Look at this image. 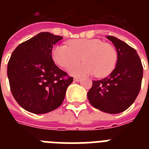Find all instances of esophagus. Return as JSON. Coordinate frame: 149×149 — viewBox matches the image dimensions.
<instances>
[{"label":"esophagus","instance_id":"esophagus-1","mask_svg":"<svg viewBox=\"0 0 149 149\" xmlns=\"http://www.w3.org/2000/svg\"><path fill=\"white\" fill-rule=\"evenodd\" d=\"M75 82H79L81 80V78H79V77H74V79H73Z\"/></svg>","mask_w":149,"mask_h":149}]
</instances>
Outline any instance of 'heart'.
Returning a JSON list of instances; mask_svg holds the SVG:
<instances>
[{
    "mask_svg": "<svg viewBox=\"0 0 149 149\" xmlns=\"http://www.w3.org/2000/svg\"><path fill=\"white\" fill-rule=\"evenodd\" d=\"M82 64L73 66L81 59ZM52 57L56 64L69 68L72 76L79 77L96 73L99 77L110 74L114 69L118 54L113 45L103 42L97 38H79L70 41L68 45H55L52 49Z\"/></svg>",
    "mask_w": 149,
    "mask_h": 149,
    "instance_id": "1",
    "label": "heart"
}]
</instances>
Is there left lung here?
Wrapping results in <instances>:
<instances>
[{
  "label": "left lung",
  "instance_id": "obj_1",
  "mask_svg": "<svg viewBox=\"0 0 149 149\" xmlns=\"http://www.w3.org/2000/svg\"><path fill=\"white\" fill-rule=\"evenodd\" d=\"M115 46L118 59L108 77L93 80L87 93L91 104L108 113L127 110L138 97L143 77V67L137 52L125 42L113 36H106Z\"/></svg>",
  "mask_w": 149,
  "mask_h": 149
}]
</instances>
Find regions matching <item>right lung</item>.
Segmentation results:
<instances>
[{
	"label": "right lung",
	"instance_id": "right-lung-1",
	"mask_svg": "<svg viewBox=\"0 0 149 149\" xmlns=\"http://www.w3.org/2000/svg\"><path fill=\"white\" fill-rule=\"evenodd\" d=\"M41 32L20 44L10 56L8 77L10 91L22 108L41 114L58 108L73 78L66 77L52 58L53 45L63 39Z\"/></svg>",
	"mask_w": 149,
	"mask_h": 149
}]
</instances>
